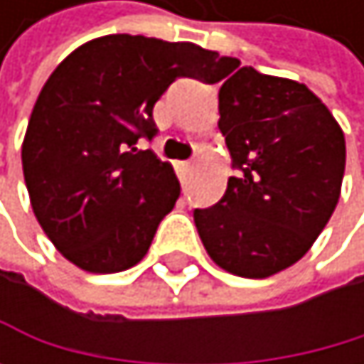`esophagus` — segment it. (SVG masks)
<instances>
[{
    "mask_svg": "<svg viewBox=\"0 0 364 364\" xmlns=\"http://www.w3.org/2000/svg\"><path fill=\"white\" fill-rule=\"evenodd\" d=\"M176 168H178L181 181H186V176H188V172H190V168H192V161H178Z\"/></svg>",
    "mask_w": 364,
    "mask_h": 364,
    "instance_id": "obj_1",
    "label": "esophagus"
}]
</instances>
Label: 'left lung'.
<instances>
[{
	"label": "left lung",
	"instance_id": "1",
	"mask_svg": "<svg viewBox=\"0 0 364 364\" xmlns=\"http://www.w3.org/2000/svg\"><path fill=\"white\" fill-rule=\"evenodd\" d=\"M231 63L218 129L237 174L216 205L194 209V223L220 269L264 279L301 259L328 225L345 174V135L306 85Z\"/></svg>",
	"mask_w": 364,
	"mask_h": 364
}]
</instances>
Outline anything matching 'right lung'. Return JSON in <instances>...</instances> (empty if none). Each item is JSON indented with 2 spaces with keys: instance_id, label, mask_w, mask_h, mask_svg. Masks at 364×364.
I'll return each mask as SVG.
<instances>
[{
  "instance_id": "obj_1",
  "label": "right lung",
  "mask_w": 364,
  "mask_h": 364,
  "mask_svg": "<svg viewBox=\"0 0 364 364\" xmlns=\"http://www.w3.org/2000/svg\"><path fill=\"white\" fill-rule=\"evenodd\" d=\"M229 67L231 58L194 43L109 34L54 69L21 164L34 216L69 262L119 273L148 253L181 186L172 166L137 141L157 135L152 109L176 78L214 85Z\"/></svg>"
}]
</instances>
